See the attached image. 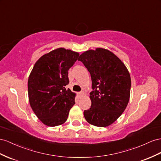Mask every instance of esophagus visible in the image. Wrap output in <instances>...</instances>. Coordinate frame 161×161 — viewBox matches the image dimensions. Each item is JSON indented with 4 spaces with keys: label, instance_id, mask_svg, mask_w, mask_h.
Returning a JSON list of instances; mask_svg holds the SVG:
<instances>
[{
    "label": "esophagus",
    "instance_id": "1",
    "mask_svg": "<svg viewBox=\"0 0 161 161\" xmlns=\"http://www.w3.org/2000/svg\"><path fill=\"white\" fill-rule=\"evenodd\" d=\"M84 94V91H81V92H80V93H79V96L81 97H82Z\"/></svg>",
    "mask_w": 161,
    "mask_h": 161
}]
</instances>
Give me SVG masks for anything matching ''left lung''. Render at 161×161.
Returning <instances> with one entry per match:
<instances>
[{
	"label": "left lung",
	"mask_w": 161,
	"mask_h": 161,
	"mask_svg": "<svg viewBox=\"0 0 161 161\" xmlns=\"http://www.w3.org/2000/svg\"><path fill=\"white\" fill-rule=\"evenodd\" d=\"M78 60L87 68L92 79V104L84 112L85 119L96 126H109L121 116L129 103V72L118 57L103 48L86 51Z\"/></svg>",
	"instance_id": "1"
}]
</instances>
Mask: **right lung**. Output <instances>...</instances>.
I'll return each instance as SVG.
<instances>
[{"label":"right lung","mask_w":161,"mask_h":161,"mask_svg":"<svg viewBox=\"0 0 161 161\" xmlns=\"http://www.w3.org/2000/svg\"><path fill=\"white\" fill-rule=\"evenodd\" d=\"M79 53L60 47L44 54L36 62L28 80L31 108L44 125L56 126L67 120L75 103V93L66 86L69 69Z\"/></svg>","instance_id":"1"}]
</instances>
